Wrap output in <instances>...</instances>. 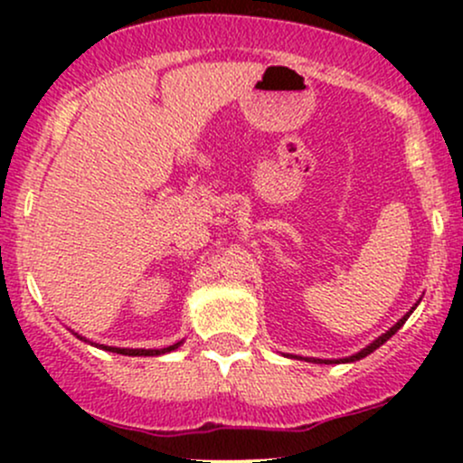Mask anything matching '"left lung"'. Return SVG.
I'll return each instance as SVG.
<instances>
[{"mask_svg":"<svg viewBox=\"0 0 463 463\" xmlns=\"http://www.w3.org/2000/svg\"><path fill=\"white\" fill-rule=\"evenodd\" d=\"M413 309H416V307H411V311H409V313H407V316H402V317H401V320H398V322L394 324V326H392V328H390V331H387V333H383V335H381V337H379V339H374V342H372V344H370V346H365L364 350H359V353H357V354H353V357H346V359H335V361H331V359H307V361H320V364H348V361H357V359H364V357H368V354H370V353H374V350H376V348H379V346H383V344L387 342V339H390V337H392V335H394V333L398 331V328H401V326H402V324H405V322H407V317H409V316H411V313H413Z\"/></svg>","mask_w":463,"mask_h":463,"instance_id":"left-lung-1","label":"left lung"}]
</instances>
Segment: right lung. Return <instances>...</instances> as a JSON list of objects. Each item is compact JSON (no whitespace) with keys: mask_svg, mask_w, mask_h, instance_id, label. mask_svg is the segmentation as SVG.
Masks as SVG:
<instances>
[{"mask_svg":"<svg viewBox=\"0 0 463 463\" xmlns=\"http://www.w3.org/2000/svg\"><path fill=\"white\" fill-rule=\"evenodd\" d=\"M76 335H78V333H76ZM78 337H80V335H78ZM80 339H82V342H87V339H84V337H80ZM89 344H91V346H98V348L109 350V353L128 354V357H156V354L172 353V350H176L183 342L174 344V346H167V348H158V350H146V348H115V346H104V344H93V342H89Z\"/></svg>","mask_w":463,"mask_h":463,"instance_id":"right-lung-1","label":"right lung"}]
</instances>
